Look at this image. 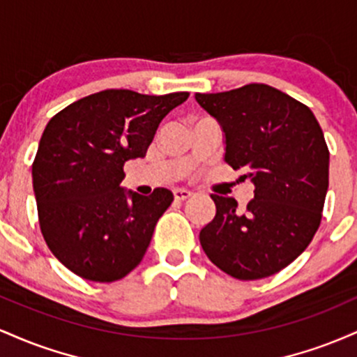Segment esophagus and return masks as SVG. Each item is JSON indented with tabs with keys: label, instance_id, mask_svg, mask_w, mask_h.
I'll return each instance as SVG.
<instances>
[{
	"label": "esophagus",
	"instance_id": "34e87169",
	"mask_svg": "<svg viewBox=\"0 0 357 357\" xmlns=\"http://www.w3.org/2000/svg\"><path fill=\"white\" fill-rule=\"evenodd\" d=\"M173 195H174V199H178V202H186V199L191 198L192 192L190 190H184V188H176Z\"/></svg>",
	"mask_w": 357,
	"mask_h": 357
}]
</instances>
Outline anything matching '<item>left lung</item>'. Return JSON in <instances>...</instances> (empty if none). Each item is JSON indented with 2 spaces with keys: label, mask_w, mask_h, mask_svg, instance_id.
<instances>
[{
  "label": "left lung",
  "mask_w": 357,
  "mask_h": 357,
  "mask_svg": "<svg viewBox=\"0 0 357 357\" xmlns=\"http://www.w3.org/2000/svg\"><path fill=\"white\" fill-rule=\"evenodd\" d=\"M195 99L223 130L225 161L255 186L243 213L233 198L211 195L216 215L199 243L228 275H273L309 247L321 225L329 188L321 126L307 105L265 84Z\"/></svg>",
  "instance_id": "left-lung-1"
}]
</instances>
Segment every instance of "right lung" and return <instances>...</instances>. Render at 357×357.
<instances>
[{
	"label": "right lung",
	"mask_w": 357,
	"mask_h": 357,
	"mask_svg": "<svg viewBox=\"0 0 357 357\" xmlns=\"http://www.w3.org/2000/svg\"><path fill=\"white\" fill-rule=\"evenodd\" d=\"M188 97L102 90L60 110L45 127L31 166L40 228L73 273L114 282L141 264L173 192L126 191L124 165L144 155L162 119Z\"/></svg>",
	"instance_id": "right-lung-1"
}]
</instances>
